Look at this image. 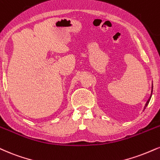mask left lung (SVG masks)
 <instances>
[{
	"instance_id": "left-lung-1",
	"label": "left lung",
	"mask_w": 160,
	"mask_h": 160,
	"mask_svg": "<svg viewBox=\"0 0 160 160\" xmlns=\"http://www.w3.org/2000/svg\"><path fill=\"white\" fill-rule=\"evenodd\" d=\"M152 89H153V86H152ZM152 92H153V90H152ZM152 92H151V96H150L149 99H148V100L147 103H146V104H145V108H144V109H145V108H146V107H147V106L148 105V103H149V101H150V100H151V95H152Z\"/></svg>"
}]
</instances>
